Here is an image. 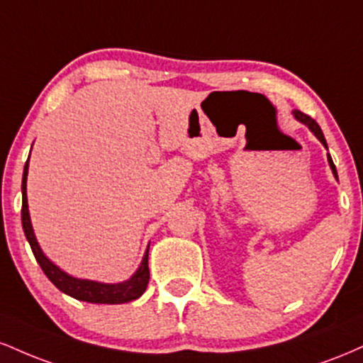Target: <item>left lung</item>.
Wrapping results in <instances>:
<instances>
[{"instance_id":"1","label":"left lung","mask_w":363,"mask_h":363,"mask_svg":"<svg viewBox=\"0 0 363 363\" xmlns=\"http://www.w3.org/2000/svg\"><path fill=\"white\" fill-rule=\"evenodd\" d=\"M294 116H295V119H297V121H301L302 124H306V126L309 128L312 133H314V135H315V138H318V140L320 141V143H323L324 147L328 148L326 138H324V135H323V131H320L319 124L315 123V121L312 119L311 116L303 114V112H301V111H294ZM328 162H329V167H331V170H333V174H335V177L338 179V172H336V167H335V164H333V158H331V155H329V153H328Z\"/></svg>"}]
</instances>
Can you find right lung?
I'll return each instance as SVG.
<instances>
[{"instance_id":"1","label":"right lung","mask_w":363,"mask_h":363,"mask_svg":"<svg viewBox=\"0 0 363 363\" xmlns=\"http://www.w3.org/2000/svg\"><path fill=\"white\" fill-rule=\"evenodd\" d=\"M27 174H28V160L23 167V179H22V227L37 262H39V266L43 268L45 277L54 283V286L60 289L62 294L77 298V301L90 302V303H124L141 297L143 291L147 290V285L150 280L148 249L147 252H145L143 261H141L140 268L136 269V273L133 274L129 280L123 283H99V281L82 280V278L69 277L68 273L62 272V269L57 268L52 261H49L48 257L44 256L43 249H40V245L35 239L34 228H32L30 215H28Z\"/></svg>"}]
</instances>
